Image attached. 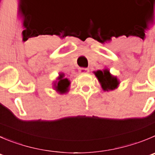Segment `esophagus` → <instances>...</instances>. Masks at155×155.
Segmentation results:
<instances>
[{
    "label": "esophagus",
    "mask_w": 155,
    "mask_h": 155,
    "mask_svg": "<svg viewBox=\"0 0 155 155\" xmlns=\"http://www.w3.org/2000/svg\"><path fill=\"white\" fill-rule=\"evenodd\" d=\"M79 71H80L81 73H82V74H85V73H87V72H89V69L87 68H81L79 69Z\"/></svg>",
    "instance_id": "esophagus-1"
}]
</instances>
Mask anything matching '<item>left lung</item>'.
<instances>
[{
  "label": "left lung",
  "mask_w": 155,
  "mask_h": 155,
  "mask_svg": "<svg viewBox=\"0 0 155 155\" xmlns=\"http://www.w3.org/2000/svg\"><path fill=\"white\" fill-rule=\"evenodd\" d=\"M95 76L98 79L103 90L104 91H113L118 87L119 81L117 78L110 73L108 69H104L103 71L98 70L94 72Z\"/></svg>",
  "instance_id": "obj_1"
}]
</instances>
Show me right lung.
<instances>
[{"instance_id":"1","label":"right lung","mask_w":155,"mask_h":155,"mask_svg":"<svg viewBox=\"0 0 155 155\" xmlns=\"http://www.w3.org/2000/svg\"><path fill=\"white\" fill-rule=\"evenodd\" d=\"M69 85H70V81L68 80V78H64V74L61 73L59 74V77L58 78V81L54 82L53 86H54V89L57 92L63 94L68 91Z\"/></svg>"}]
</instances>
